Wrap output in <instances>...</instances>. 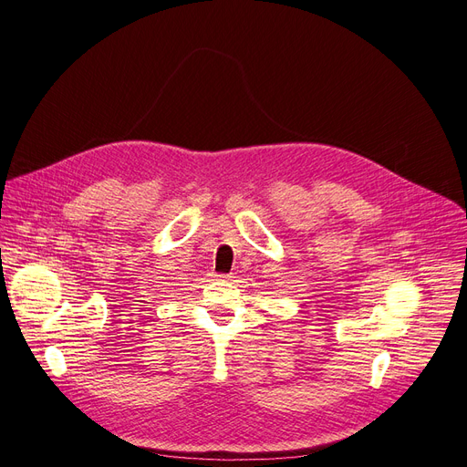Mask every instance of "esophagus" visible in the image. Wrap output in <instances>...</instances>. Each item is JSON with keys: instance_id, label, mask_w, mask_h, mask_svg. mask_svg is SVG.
Returning <instances> with one entry per match:
<instances>
[{"instance_id": "34e87169", "label": "esophagus", "mask_w": 467, "mask_h": 467, "mask_svg": "<svg viewBox=\"0 0 467 467\" xmlns=\"http://www.w3.org/2000/svg\"><path fill=\"white\" fill-rule=\"evenodd\" d=\"M219 278H221V280H231L233 276H231V275H219Z\"/></svg>"}]
</instances>
